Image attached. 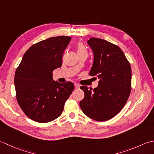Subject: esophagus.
Returning <instances> with one entry per match:
<instances>
[{
    "mask_svg": "<svg viewBox=\"0 0 154 154\" xmlns=\"http://www.w3.org/2000/svg\"><path fill=\"white\" fill-rule=\"evenodd\" d=\"M74 86L76 88H80V87L79 84H78L77 83H74Z\"/></svg>",
    "mask_w": 154,
    "mask_h": 154,
    "instance_id": "esophagus-1",
    "label": "esophagus"
}]
</instances>
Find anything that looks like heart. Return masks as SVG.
<instances>
[{
    "label": "heart",
    "instance_id": "1",
    "mask_svg": "<svg viewBox=\"0 0 154 154\" xmlns=\"http://www.w3.org/2000/svg\"><path fill=\"white\" fill-rule=\"evenodd\" d=\"M86 52V50L85 47L82 44H79L77 47V52Z\"/></svg>",
    "mask_w": 154,
    "mask_h": 154
}]
</instances>
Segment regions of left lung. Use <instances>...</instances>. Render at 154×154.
Listing matches in <instances>:
<instances>
[{
    "instance_id": "1",
    "label": "left lung",
    "mask_w": 154,
    "mask_h": 154,
    "mask_svg": "<svg viewBox=\"0 0 154 154\" xmlns=\"http://www.w3.org/2000/svg\"><path fill=\"white\" fill-rule=\"evenodd\" d=\"M87 43L94 54L89 74L98 77L99 82L93 90L84 86L80 87L84 97L80 102V106L87 116L104 122L117 115L129 98L131 66L118 46L96 38H90Z\"/></svg>"
}]
</instances>
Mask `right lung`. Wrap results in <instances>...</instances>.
<instances>
[{
    "label": "right lung",
    "mask_w": 154,
    "mask_h": 154,
    "mask_svg": "<svg viewBox=\"0 0 154 154\" xmlns=\"http://www.w3.org/2000/svg\"><path fill=\"white\" fill-rule=\"evenodd\" d=\"M70 36L52 37L30 46L15 72L17 102L28 117L39 123L54 120L74 90L71 82L53 80L52 72L61 67Z\"/></svg>",
    "instance_id": "1"
}]
</instances>
